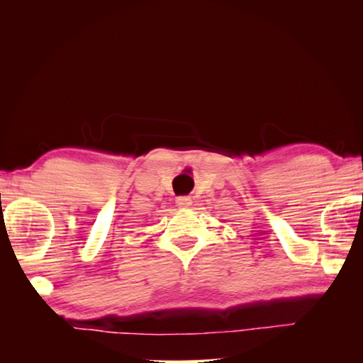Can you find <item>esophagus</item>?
I'll list each match as a JSON object with an SVG mask.
<instances>
[{"instance_id": "esophagus-1", "label": "esophagus", "mask_w": 363, "mask_h": 363, "mask_svg": "<svg viewBox=\"0 0 363 363\" xmlns=\"http://www.w3.org/2000/svg\"><path fill=\"white\" fill-rule=\"evenodd\" d=\"M176 205L184 210V208H189L190 205H192V199H190V196H177Z\"/></svg>"}]
</instances>
